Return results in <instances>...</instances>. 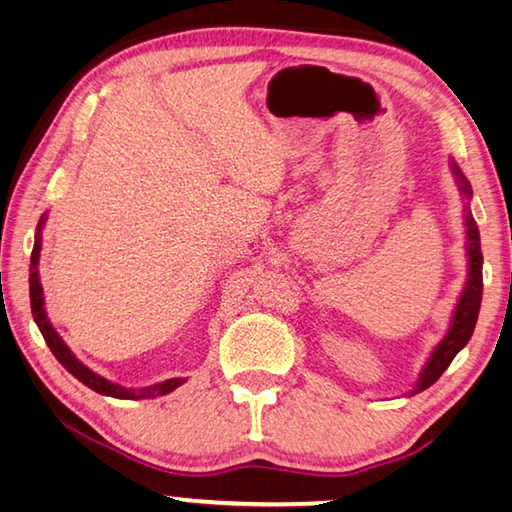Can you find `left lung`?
Segmentation results:
<instances>
[{
    "instance_id": "obj_1",
    "label": "left lung",
    "mask_w": 512,
    "mask_h": 512,
    "mask_svg": "<svg viewBox=\"0 0 512 512\" xmlns=\"http://www.w3.org/2000/svg\"><path fill=\"white\" fill-rule=\"evenodd\" d=\"M451 170H454V177L458 181V188L463 192V197L469 199L472 197V186L469 181L463 177V172L458 170L456 163H451ZM465 233H467V263H469V272H467V283L463 295H460L454 317H451V326L445 338L440 340V345L433 349V354L429 358V363L424 365V370L420 372V379H417L413 395L422 392L440 379L442 372L451 365V360L456 358V354L463 349L469 338H472L474 326H476V317H479V308H481V297H483V254H481V238H479V226H476L472 213H469V206H465Z\"/></svg>"
}]
</instances>
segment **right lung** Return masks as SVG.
<instances>
[{
	"label": "right lung",
	"instance_id": "right-lung-1",
	"mask_svg": "<svg viewBox=\"0 0 512 512\" xmlns=\"http://www.w3.org/2000/svg\"><path fill=\"white\" fill-rule=\"evenodd\" d=\"M43 226H45V217H40L38 222V229H36V242H33V251H31V267H29V297H31V313H33V320H36L40 333H43V338L47 342V347L52 349V354L56 356L58 363H61L67 372L72 376H77V379L88 385L90 390L99 392V395H106V397H115V399H154V397H161V395H170L172 390H177L181 383H186L183 379H167L163 383H154V385H147V388H140V390H133V388H122V385H117L113 381H106L104 376H99L97 372L88 370L86 365L81 363V360L72 354L70 349H67L65 342L61 340V335L56 333V329L52 324H49V317L45 313V299H43V286H40V274H38V263H40V240H43Z\"/></svg>",
	"mask_w": 512,
	"mask_h": 512
}]
</instances>
